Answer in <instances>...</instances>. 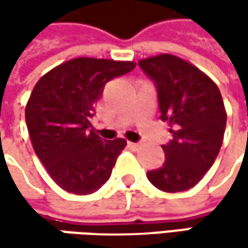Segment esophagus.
I'll list each match as a JSON object with an SVG mask.
<instances>
[{
	"instance_id": "esophagus-1",
	"label": "esophagus",
	"mask_w": 248,
	"mask_h": 248,
	"mask_svg": "<svg viewBox=\"0 0 248 248\" xmlns=\"http://www.w3.org/2000/svg\"><path fill=\"white\" fill-rule=\"evenodd\" d=\"M127 146L129 148H132V149H139V143H135V142H127Z\"/></svg>"
}]
</instances>
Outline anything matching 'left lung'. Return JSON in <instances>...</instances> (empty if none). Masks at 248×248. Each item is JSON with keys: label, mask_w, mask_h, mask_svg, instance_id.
<instances>
[{"label": "left lung", "mask_w": 248, "mask_h": 248, "mask_svg": "<svg viewBox=\"0 0 248 248\" xmlns=\"http://www.w3.org/2000/svg\"><path fill=\"white\" fill-rule=\"evenodd\" d=\"M158 90L161 119L172 140L164 145L165 162L148 171V179L165 192L197 185L213 167L223 145L227 113L217 84L198 67L172 56L159 54L139 62Z\"/></svg>", "instance_id": "left-lung-1"}]
</instances>
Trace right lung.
Listing matches in <instances>:
<instances>
[{
	"instance_id": "add662e5",
	"label": "right lung",
	"mask_w": 248,
	"mask_h": 248,
	"mask_svg": "<svg viewBox=\"0 0 248 248\" xmlns=\"http://www.w3.org/2000/svg\"><path fill=\"white\" fill-rule=\"evenodd\" d=\"M133 62L78 57L43 76L25 106L35 155L67 192L87 195L109 178L126 140H103L92 127L94 105L108 81L133 70Z\"/></svg>"
}]
</instances>
